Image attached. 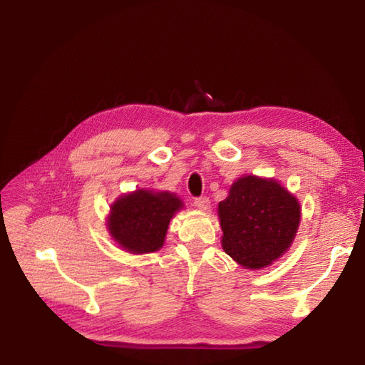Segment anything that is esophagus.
<instances>
[{
    "label": "esophagus",
    "mask_w": 365,
    "mask_h": 365,
    "mask_svg": "<svg viewBox=\"0 0 365 365\" xmlns=\"http://www.w3.org/2000/svg\"><path fill=\"white\" fill-rule=\"evenodd\" d=\"M193 205H195L196 208L202 210V212H207V210L210 208V200H208V197H205V196L196 197V200L193 201Z\"/></svg>",
    "instance_id": "1"
}]
</instances>
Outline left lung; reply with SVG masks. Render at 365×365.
<instances>
[{"instance_id":"obj_1","label":"left lung","mask_w":365,"mask_h":365,"mask_svg":"<svg viewBox=\"0 0 365 365\" xmlns=\"http://www.w3.org/2000/svg\"><path fill=\"white\" fill-rule=\"evenodd\" d=\"M217 216L224 251L245 269H262L292 245L302 207L277 180L244 175L219 202Z\"/></svg>"}]
</instances>
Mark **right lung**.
Returning <instances> with one entry per match:
<instances>
[{
	"mask_svg": "<svg viewBox=\"0 0 365 365\" xmlns=\"http://www.w3.org/2000/svg\"><path fill=\"white\" fill-rule=\"evenodd\" d=\"M184 208L182 200L168 190L138 189L111 204L106 228L111 239L129 254H149L163 248L170 219Z\"/></svg>",
	"mask_w": 365,
	"mask_h": 365,
	"instance_id": "1",
	"label": "right lung"
}]
</instances>
